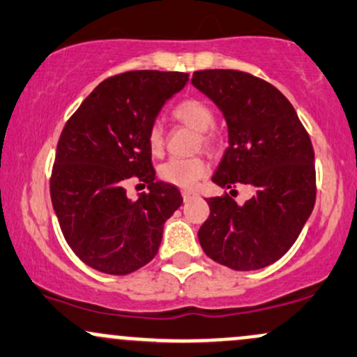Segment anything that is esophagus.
Wrapping results in <instances>:
<instances>
[{
	"instance_id": "1",
	"label": "esophagus",
	"mask_w": 357,
	"mask_h": 357,
	"mask_svg": "<svg viewBox=\"0 0 357 357\" xmlns=\"http://www.w3.org/2000/svg\"><path fill=\"white\" fill-rule=\"evenodd\" d=\"M192 198H196V192L195 191H183V199H184V202H191Z\"/></svg>"
}]
</instances>
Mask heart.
Masks as SVG:
<instances>
[{"mask_svg": "<svg viewBox=\"0 0 357 357\" xmlns=\"http://www.w3.org/2000/svg\"><path fill=\"white\" fill-rule=\"evenodd\" d=\"M174 119L184 126L191 127L196 132H202V139L204 144L211 142L210 129L215 124V114L206 102L198 99H186L179 102L173 110ZM147 144L153 154H159L165 146V132L159 124H154L147 134ZM208 173V166L203 159H179L173 158L165 162L159 169V174L165 181L174 184L179 188H192L199 179L204 178Z\"/></svg>", "mask_w": 357, "mask_h": 357, "instance_id": "1", "label": "heart"}]
</instances>
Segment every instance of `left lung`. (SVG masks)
<instances>
[{
    "instance_id": "obj_1",
    "label": "left lung",
    "mask_w": 357,
    "mask_h": 357,
    "mask_svg": "<svg viewBox=\"0 0 357 357\" xmlns=\"http://www.w3.org/2000/svg\"><path fill=\"white\" fill-rule=\"evenodd\" d=\"M191 84L221 110L228 147L211 181L253 196L206 199L210 216L198 231L211 260L233 270H258L284 257L315 203L314 149L296 109L268 82L238 70H199Z\"/></svg>"
}]
</instances>
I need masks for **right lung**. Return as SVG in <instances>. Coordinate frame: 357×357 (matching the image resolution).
Instances as JSON below:
<instances>
[{
    "mask_svg": "<svg viewBox=\"0 0 357 357\" xmlns=\"http://www.w3.org/2000/svg\"><path fill=\"white\" fill-rule=\"evenodd\" d=\"M188 73L136 70L97 85L68 119L56 146L52 204L61 233L89 267L127 275L158 253L166 220L181 206L176 186L155 181L147 134ZM137 175L149 193L126 198Z\"/></svg>",
    "mask_w": 357,
    "mask_h": 357,
    "instance_id": "right-lung-1",
    "label": "right lung"
}]
</instances>
